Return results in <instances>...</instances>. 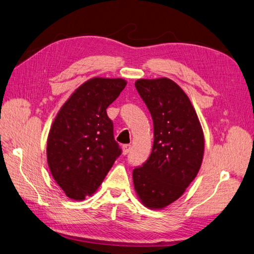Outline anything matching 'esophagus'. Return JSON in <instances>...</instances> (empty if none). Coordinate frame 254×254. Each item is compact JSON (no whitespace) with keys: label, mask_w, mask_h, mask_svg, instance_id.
I'll return each mask as SVG.
<instances>
[{"label":"esophagus","mask_w":254,"mask_h":254,"mask_svg":"<svg viewBox=\"0 0 254 254\" xmlns=\"http://www.w3.org/2000/svg\"><path fill=\"white\" fill-rule=\"evenodd\" d=\"M122 148H123V155H127L130 152L131 146H130V144H125V145H123Z\"/></svg>","instance_id":"1"}]
</instances>
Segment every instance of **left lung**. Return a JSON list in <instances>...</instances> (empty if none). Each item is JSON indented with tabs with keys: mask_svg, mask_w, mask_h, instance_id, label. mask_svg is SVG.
Instances as JSON below:
<instances>
[{
	"mask_svg": "<svg viewBox=\"0 0 254 254\" xmlns=\"http://www.w3.org/2000/svg\"><path fill=\"white\" fill-rule=\"evenodd\" d=\"M135 88L154 124L148 159L133 169L134 189L142 203L160 209L180 197L200 170L203 131L188 96L168 78L141 79Z\"/></svg>",
	"mask_w": 254,
	"mask_h": 254,
	"instance_id": "left-lung-1",
	"label": "left lung"
}]
</instances>
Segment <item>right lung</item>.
Wrapping results in <instances>:
<instances>
[{"mask_svg": "<svg viewBox=\"0 0 254 254\" xmlns=\"http://www.w3.org/2000/svg\"><path fill=\"white\" fill-rule=\"evenodd\" d=\"M126 86L123 79L94 78L61 108L48 136L51 174L73 200L92 195L122 154L107 108Z\"/></svg>", "mask_w": 254, "mask_h": 254, "instance_id": "1", "label": "right lung"}]
</instances>
